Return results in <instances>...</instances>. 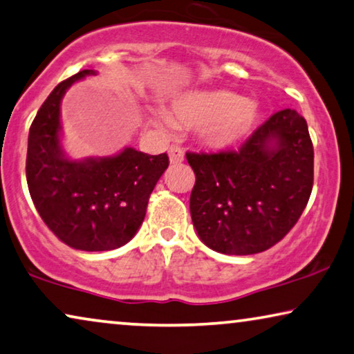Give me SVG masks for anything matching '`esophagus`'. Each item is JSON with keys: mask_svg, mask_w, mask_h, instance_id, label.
Listing matches in <instances>:
<instances>
[{"mask_svg": "<svg viewBox=\"0 0 354 354\" xmlns=\"http://www.w3.org/2000/svg\"><path fill=\"white\" fill-rule=\"evenodd\" d=\"M169 161H171V165H180V162L183 161V158H185V153H183V150L180 147H169Z\"/></svg>", "mask_w": 354, "mask_h": 354, "instance_id": "1", "label": "esophagus"}]
</instances>
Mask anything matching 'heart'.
<instances>
[{"label": "heart", "instance_id": "1", "mask_svg": "<svg viewBox=\"0 0 354 354\" xmlns=\"http://www.w3.org/2000/svg\"><path fill=\"white\" fill-rule=\"evenodd\" d=\"M254 102L243 100L230 91L188 92L172 102L169 118L156 115L160 126L171 122L199 127V140L214 150H227L244 139L257 121Z\"/></svg>", "mask_w": 354, "mask_h": 354}]
</instances>
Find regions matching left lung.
Instances as JSON below:
<instances>
[{
    "label": "left lung",
    "mask_w": 354,
    "mask_h": 354,
    "mask_svg": "<svg viewBox=\"0 0 354 354\" xmlns=\"http://www.w3.org/2000/svg\"><path fill=\"white\" fill-rule=\"evenodd\" d=\"M196 176L189 212L199 239L227 255L279 243L300 218L313 188V143L304 116L286 109L238 151L187 153Z\"/></svg>",
    "instance_id": "left-lung-1"
}]
</instances>
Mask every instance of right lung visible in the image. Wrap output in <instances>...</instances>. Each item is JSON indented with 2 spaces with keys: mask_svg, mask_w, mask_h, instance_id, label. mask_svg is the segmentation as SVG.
I'll return each instance as SVG.
<instances>
[{
  "mask_svg": "<svg viewBox=\"0 0 354 354\" xmlns=\"http://www.w3.org/2000/svg\"><path fill=\"white\" fill-rule=\"evenodd\" d=\"M83 70L62 81L30 126L27 183L48 228L73 249H118L136 236L148 198L169 166L166 153L151 156L126 147L115 156L70 160L60 143V102Z\"/></svg>",
  "mask_w": 354,
  "mask_h": 354,
  "instance_id": "1",
  "label": "right lung"
}]
</instances>
